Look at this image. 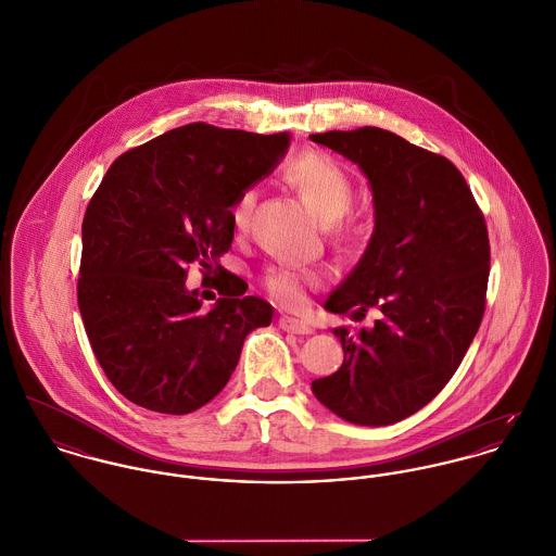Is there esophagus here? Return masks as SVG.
I'll return each mask as SVG.
<instances>
[{"mask_svg":"<svg viewBox=\"0 0 556 556\" xmlns=\"http://www.w3.org/2000/svg\"><path fill=\"white\" fill-rule=\"evenodd\" d=\"M279 327H281L283 331H288V333H314V329H312L307 323H303V320H299V318H292V316H281V318H279Z\"/></svg>","mask_w":556,"mask_h":556,"instance_id":"esophagus-1","label":"esophagus"}]
</instances>
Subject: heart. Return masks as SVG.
Here are the masks:
<instances>
[{"mask_svg": "<svg viewBox=\"0 0 556 556\" xmlns=\"http://www.w3.org/2000/svg\"><path fill=\"white\" fill-rule=\"evenodd\" d=\"M286 180L301 193L305 204L329 223V233L339 244H354L363 236V222L350 211L354 200V182L350 174L325 152H303L294 156L286 169ZM257 204V191L244 187L229 204V222L236 229H247ZM320 277L296 266H279L264 275L268 294L290 307H299L307 299V290L318 286Z\"/></svg>", "mask_w": 556, "mask_h": 556, "instance_id": "obj_1", "label": "heart"}]
</instances>
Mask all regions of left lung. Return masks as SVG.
I'll use <instances>...</instances> for the list:
<instances>
[{"instance_id": "8db88e82", "label": "left lung", "mask_w": 556, "mask_h": 556, "mask_svg": "<svg viewBox=\"0 0 556 556\" xmlns=\"http://www.w3.org/2000/svg\"><path fill=\"white\" fill-rule=\"evenodd\" d=\"M356 163L374 193L376 227L345 281L325 303L374 329H334L341 367L314 395L356 426L397 424L432 402L459 367L485 312L490 240L459 169L404 137L363 126L309 135Z\"/></svg>"}]
</instances>
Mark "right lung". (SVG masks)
I'll return each instance as SVG.
<instances>
[{
    "instance_id": "1",
    "label": "right lung",
    "mask_w": 556,
    "mask_h": 556,
    "mask_svg": "<svg viewBox=\"0 0 556 556\" xmlns=\"http://www.w3.org/2000/svg\"><path fill=\"white\" fill-rule=\"evenodd\" d=\"M288 143V132L193 122L108 169L81 225L77 303L97 361L128 402L165 415L202 408L227 384L244 337L270 325L273 307L238 299L240 277L219 257L233 240L229 204ZM191 263L224 275L211 313L184 286Z\"/></svg>"
}]
</instances>
